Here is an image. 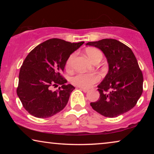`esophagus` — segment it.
<instances>
[{"label": "esophagus", "mask_w": 154, "mask_h": 154, "mask_svg": "<svg viewBox=\"0 0 154 154\" xmlns=\"http://www.w3.org/2000/svg\"><path fill=\"white\" fill-rule=\"evenodd\" d=\"M79 89L82 90V91H83L84 92H87L88 91V89H86V88H81V87H79Z\"/></svg>", "instance_id": "esophagus-1"}]
</instances>
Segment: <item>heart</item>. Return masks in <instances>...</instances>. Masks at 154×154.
Wrapping results in <instances>:
<instances>
[{"label": "heart", "instance_id": "b5f03b06", "mask_svg": "<svg viewBox=\"0 0 154 154\" xmlns=\"http://www.w3.org/2000/svg\"><path fill=\"white\" fill-rule=\"evenodd\" d=\"M86 53L90 60L94 62L97 59L102 58V53L97 48H90L86 50ZM75 58V54H71L66 61V68L70 70L72 67L73 61ZM100 77L97 73H79L71 79V83L79 87L89 88L93 84L100 81Z\"/></svg>", "mask_w": 154, "mask_h": 154}]
</instances>
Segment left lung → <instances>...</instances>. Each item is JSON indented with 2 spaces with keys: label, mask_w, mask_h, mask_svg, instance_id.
<instances>
[{
  "label": "left lung",
  "mask_w": 154,
  "mask_h": 154,
  "mask_svg": "<svg viewBox=\"0 0 154 154\" xmlns=\"http://www.w3.org/2000/svg\"><path fill=\"white\" fill-rule=\"evenodd\" d=\"M103 52L109 71L98 87L100 98L92 108L105 117L113 118L135 106L143 92V75L137 60L129 47L116 39L88 42Z\"/></svg>",
  "instance_id": "obj_1"
}]
</instances>
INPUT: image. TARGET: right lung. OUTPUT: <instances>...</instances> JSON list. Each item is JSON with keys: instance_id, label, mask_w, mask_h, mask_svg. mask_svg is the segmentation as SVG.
Wrapping results in <instances>:
<instances>
[{"instance_id": "1", "label": "right lung", "mask_w": 154, "mask_h": 154, "mask_svg": "<svg viewBox=\"0 0 154 154\" xmlns=\"http://www.w3.org/2000/svg\"><path fill=\"white\" fill-rule=\"evenodd\" d=\"M84 42L52 38L39 44L23 62L17 94L28 113L39 119L55 115L66 106L75 88L62 76L66 61ZM61 85L52 91L51 88Z\"/></svg>"}]
</instances>
